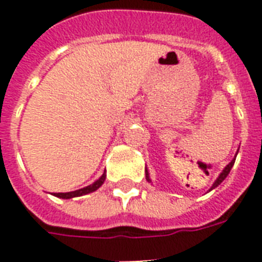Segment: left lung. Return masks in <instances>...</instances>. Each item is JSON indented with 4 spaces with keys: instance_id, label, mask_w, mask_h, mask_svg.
I'll return each mask as SVG.
<instances>
[{
    "instance_id": "8db88e82",
    "label": "left lung",
    "mask_w": 262,
    "mask_h": 262,
    "mask_svg": "<svg viewBox=\"0 0 262 262\" xmlns=\"http://www.w3.org/2000/svg\"><path fill=\"white\" fill-rule=\"evenodd\" d=\"M234 163H235V159L231 160V162H230V163H228L227 166H226V167H224V170H223V171H222V174L219 175V178L216 179L215 183H213V185H212L211 190H212V189H215L216 186H219L220 183L223 182L224 179H226V177H227V175H228V172L231 171V168H232V166H234ZM145 178H147L148 182H151V179H149V174H148V170H147V168H145Z\"/></svg>"
}]
</instances>
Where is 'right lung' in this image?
<instances>
[{
    "mask_svg": "<svg viewBox=\"0 0 262 262\" xmlns=\"http://www.w3.org/2000/svg\"><path fill=\"white\" fill-rule=\"evenodd\" d=\"M104 179H106V172H103V175L98 181H95L92 185L90 186H85L83 189H79V190L75 191H68V193H55V197H59V199H73V197H80V195L83 194H88V193H92V191L98 190L99 187L102 186L103 182H104Z\"/></svg>",
    "mask_w": 262,
    "mask_h": 262,
    "instance_id": "1",
    "label": "right lung"
}]
</instances>
